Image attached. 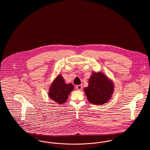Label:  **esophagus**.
I'll use <instances>...</instances> for the list:
<instances>
[{"label": "esophagus", "mask_w": 150, "mask_h": 150, "mask_svg": "<svg viewBox=\"0 0 150 150\" xmlns=\"http://www.w3.org/2000/svg\"><path fill=\"white\" fill-rule=\"evenodd\" d=\"M82 85H78L76 86V88L79 90V91H81L82 90Z\"/></svg>", "instance_id": "esophagus-1"}]
</instances>
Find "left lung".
<instances>
[{
  "label": "left lung",
  "instance_id": "8db88e82",
  "mask_svg": "<svg viewBox=\"0 0 150 150\" xmlns=\"http://www.w3.org/2000/svg\"><path fill=\"white\" fill-rule=\"evenodd\" d=\"M114 88V83L106 75L101 72H93L84 91L90 103L101 105L111 99Z\"/></svg>",
  "mask_w": 150,
  "mask_h": 150
}]
</instances>
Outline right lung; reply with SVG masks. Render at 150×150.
<instances>
[{"label":"right lung","instance_id":"add662e5","mask_svg":"<svg viewBox=\"0 0 150 150\" xmlns=\"http://www.w3.org/2000/svg\"><path fill=\"white\" fill-rule=\"evenodd\" d=\"M74 88L72 83H66L62 75L59 74L50 87L48 96L51 100L57 103L63 104L66 102L69 94Z\"/></svg>","mask_w":150,"mask_h":150}]
</instances>
